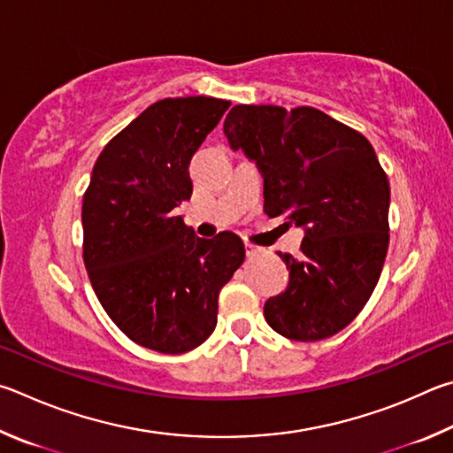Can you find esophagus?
Wrapping results in <instances>:
<instances>
[{
  "mask_svg": "<svg viewBox=\"0 0 453 453\" xmlns=\"http://www.w3.org/2000/svg\"><path fill=\"white\" fill-rule=\"evenodd\" d=\"M244 249H247V255L249 257H258L260 252H263V249H258V247H255V244H250V242L244 244Z\"/></svg>",
  "mask_w": 453,
  "mask_h": 453,
  "instance_id": "34e87169",
  "label": "esophagus"
}]
</instances>
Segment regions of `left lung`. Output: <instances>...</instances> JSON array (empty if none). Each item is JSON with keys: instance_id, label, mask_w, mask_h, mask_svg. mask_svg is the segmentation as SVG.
<instances>
[{"instance_id": "8db88e82", "label": "left lung", "mask_w": 453, "mask_h": 453, "mask_svg": "<svg viewBox=\"0 0 453 453\" xmlns=\"http://www.w3.org/2000/svg\"><path fill=\"white\" fill-rule=\"evenodd\" d=\"M225 134L263 174L268 217L304 231L300 258L279 252L290 279L266 300V322L298 342L334 336L368 303L390 241V185L374 147L312 107L234 105Z\"/></svg>"}]
</instances>
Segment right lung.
I'll return each mask as SVG.
<instances>
[{"instance_id": "right-lung-1", "label": "right lung", "mask_w": 453, "mask_h": 453, "mask_svg": "<svg viewBox=\"0 0 453 453\" xmlns=\"http://www.w3.org/2000/svg\"><path fill=\"white\" fill-rule=\"evenodd\" d=\"M231 101L163 99L107 142L83 196V260L109 319L163 354L201 346L219 292L244 263L234 233L198 239L174 209L193 195L190 158Z\"/></svg>"}]
</instances>
